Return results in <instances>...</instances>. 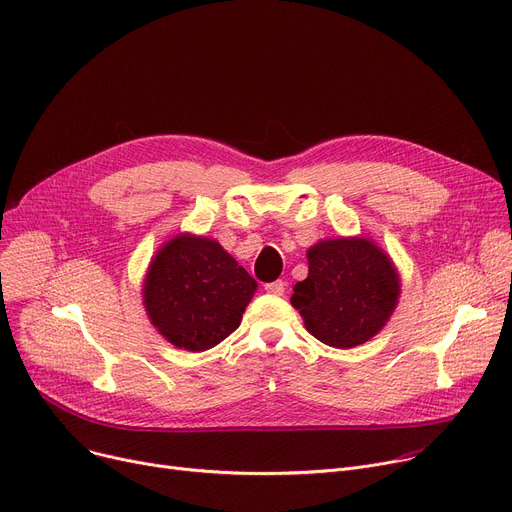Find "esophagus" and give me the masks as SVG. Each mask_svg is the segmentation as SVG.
Wrapping results in <instances>:
<instances>
[{
    "label": "esophagus",
    "instance_id": "esophagus-1",
    "mask_svg": "<svg viewBox=\"0 0 512 512\" xmlns=\"http://www.w3.org/2000/svg\"><path fill=\"white\" fill-rule=\"evenodd\" d=\"M285 289H287V283H285V281H272V283H266V285H264V291H266V293L279 295V297L285 293Z\"/></svg>",
    "mask_w": 512,
    "mask_h": 512
}]
</instances>
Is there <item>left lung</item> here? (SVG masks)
<instances>
[{"label": "left lung", "mask_w": 512, "mask_h": 512, "mask_svg": "<svg viewBox=\"0 0 512 512\" xmlns=\"http://www.w3.org/2000/svg\"><path fill=\"white\" fill-rule=\"evenodd\" d=\"M307 264L291 305L311 336L355 348L383 330L402 291L400 272L383 248L365 235L322 240L307 250Z\"/></svg>", "instance_id": "obj_1"}]
</instances>
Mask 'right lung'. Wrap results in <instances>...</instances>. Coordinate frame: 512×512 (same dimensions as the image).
Here are the masks:
<instances>
[{
    "label": "right lung",
    "instance_id": "1",
    "mask_svg": "<svg viewBox=\"0 0 512 512\" xmlns=\"http://www.w3.org/2000/svg\"><path fill=\"white\" fill-rule=\"evenodd\" d=\"M256 287L217 240L178 233L151 258L141 293L157 332L176 348L203 352L240 326Z\"/></svg>",
    "mask_w": 512,
    "mask_h": 512
}]
</instances>
